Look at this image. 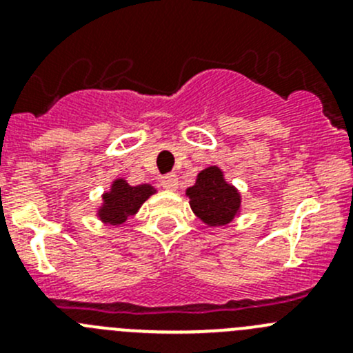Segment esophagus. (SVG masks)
Segmentation results:
<instances>
[{
    "label": "esophagus",
    "mask_w": 353,
    "mask_h": 353,
    "mask_svg": "<svg viewBox=\"0 0 353 353\" xmlns=\"http://www.w3.org/2000/svg\"><path fill=\"white\" fill-rule=\"evenodd\" d=\"M160 186L165 191H176L177 186H179V181H177L176 174H167L160 179Z\"/></svg>",
    "instance_id": "34e87169"
}]
</instances>
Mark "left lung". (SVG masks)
<instances>
[{
  "mask_svg": "<svg viewBox=\"0 0 353 353\" xmlns=\"http://www.w3.org/2000/svg\"><path fill=\"white\" fill-rule=\"evenodd\" d=\"M194 215L208 227L229 225L243 212L239 190L225 179L219 165L199 170L196 183L186 190Z\"/></svg>",
  "mask_w": 353,
  "mask_h": 353,
  "instance_id": "obj_1",
  "label": "left lung"
}]
</instances>
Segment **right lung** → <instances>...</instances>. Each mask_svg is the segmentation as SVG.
<instances>
[{
    "label": "right lung",
    "instance_id": "obj_1",
    "mask_svg": "<svg viewBox=\"0 0 353 353\" xmlns=\"http://www.w3.org/2000/svg\"><path fill=\"white\" fill-rule=\"evenodd\" d=\"M157 190L152 184L131 186L124 177H116L110 188L102 194V203L97 208V219L104 225H119L126 222L128 216L137 215L145 201L155 194Z\"/></svg>",
    "mask_w": 353,
    "mask_h": 353
}]
</instances>
